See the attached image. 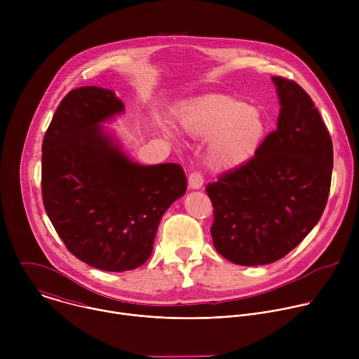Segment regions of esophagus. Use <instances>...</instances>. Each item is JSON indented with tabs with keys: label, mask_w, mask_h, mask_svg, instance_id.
Here are the masks:
<instances>
[{
	"label": "esophagus",
	"mask_w": 359,
	"mask_h": 359,
	"mask_svg": "<svg viewBox=\"0 0 359 359\" xmlns=\"http://www.w3.org/2000/svg\"><path fill=\"white\" fill-rule=\"evenodd\" d=\"M203 183H204V179H203V176L198 172H193V173L189 175V187L191 190L201 189Z\"/></svg>",
	"instance_id": "esophagus-1"
}]
</instances>
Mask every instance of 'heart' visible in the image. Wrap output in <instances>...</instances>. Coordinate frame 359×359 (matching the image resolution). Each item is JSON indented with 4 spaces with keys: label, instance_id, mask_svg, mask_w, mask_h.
Segmentation results:
<instances>
[{
    "label": "heart",
    "instance_id": "1",
    "mask_svg": "<svg viewBox=\"0 0 359 359\" xmlns=\"http://www.w3.org/2000/svg\"><path fill=\"white\" fill-rule=\"evenodd\" d=\"M182 129L193 139L210 140L208 158L219 172L236 170L251 162L267 136V119L257 107L230 96H209L179 114ZM175 137L170 129L165 130Z\"/></svg>",
    "mask_w": 359,
    "mask_h": 359
}]
</instances>
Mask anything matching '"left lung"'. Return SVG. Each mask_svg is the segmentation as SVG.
Listing matches in <instances>:
<instances>
[{
  "instance_id": "8db88e82",
  "label": "left lung",
  "mask_w": 359,
  "mask_h": 359,
  "mask_svg": "<svg viewBox=\"0 0 359 359\" xmlns=\"http://www.w3.org/2000/svg\"><path fill=\"white\" fill-rule=\"evenodd\" d=\"M277 129L245 166L223 175L206 191L215 208L213 244L238 266L274 263L320 222L332 176V142L310 95L271 76Z\"/></svg>"
}]
</instances>
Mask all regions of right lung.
Here are the masks:
<instances>
[{
	"label": "right lung",
	"mask_w": 359,
	"mask_h": 359,
	"mask_svg": "<svg viewBox=\"0 0 359 359\" xmlns=\"http://www.w3.org/2000/svg\"><path fill=\"white\" fill-rule=\"evenodd\" d=\"M125 112L111 89L71 90L42 142L45 212L76 259L104 271L140 267L165 212L186 193L177 163L133 162L102 123Z\"/></svg>",
	"instance_id": "add662e5"
}]
</instances>
